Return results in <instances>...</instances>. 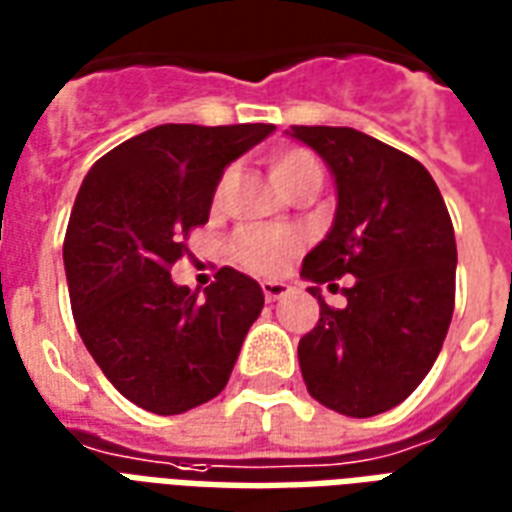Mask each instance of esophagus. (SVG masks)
<instances>
[{"label": "esophagus", "instance_id": "1", "mask_svg": "<svg viewBox=\"0 0 512 512\" xmlns=\"http://www.w3.org/2000/svg\"><path fill=\"white\" fill-rule=\"evenodd\" d=\"M261 292H264V300L267 302H275L281 300V297H286V294L292 292V286L283 281H264L261 283Z\"/></svg>", "mask_w": 512, "mask_h": 512}]
</instances>
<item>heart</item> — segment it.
<instances>
[{
  "label": "heart",
  "mask_w": 512,
  "mask_h": 512,
  "mask_svg": "<svg viewBox=\"0 0 512 512\" xmlns=\"http://www.w3.org/2000/svg\"><path fill=\"white\" fill-rule=\"evenodd\" d=\"M270 177L286 196H292L294 190L322 188L324 171L313 152L294 147L272 158ZM229 179V171L220 174L218 185H215V196H212L215 207L226 196ZM300 248L302 237L297 231L281 229V226H245V229L237 231L231 251H234V259H237L242 270L256 272V275H275L278 270H283V264L292 259Z\"/></svg>",
  "instance_id": "b5f03b06"
}]
</instances>
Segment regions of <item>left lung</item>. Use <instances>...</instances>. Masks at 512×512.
<instances>
[{
    "instance_id": "left-lung-1",
    "label": "left lung",
    "mask_w": 512,
    "mask_h": 512,
    "mask_svg": "<svg viewBox=\"0 0 512 512\" xmlns=\"http://www.w3.org/2000/svg\"><path fill=\"white\" fill-rule=\"evenodd\" d=\"M289 136L330 166L338 210L302 259L319 322L297 346L308 393L346 417H374L414 393L442 352L455 305V234L445 199L420 160L354 128L292 125ZM354 274L346 309L322 282Z\"/></svg>"
}]
</instances>
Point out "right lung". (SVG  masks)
I'll list each match as a JSON object with an SVG mask.
<instances>
[{
	"label": "right lung",
	"mask_w": 512,
	"mask_h": 512,
	"mask_svg": "<svg viewBox=\"0 0 512 512\" xmlns=\"http://www.w3.org/2000/svg\"><path fill=\"white\" fill-rule=\"evenodd\" d=\"M272 130L158 125L106 152L81 182L62 248L73 319L108 382L147 412L212 401L264 308L242 272L220 267L199 297L171 281V264L210 220L223 169Z\"/></svg>",
	"instance_id": "1"
}]
</instances>
